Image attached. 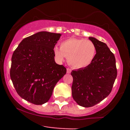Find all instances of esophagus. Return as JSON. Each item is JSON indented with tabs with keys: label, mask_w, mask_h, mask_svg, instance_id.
<instances>
[{
	"label": "esophagus",
	"mask_w": 130,
	"mask_h": 130,
	"mask_svg": "<svg viewBox=\"0 0 130 130\" xmlns=\"http://www.w3.org/2000/svg\"><path fill=\"white\" fill-rule=\"evenodd\" d=\"M72 72V70L70 68H67V73H70Z\"/></svg>",
	"instance_id": "esophagus-1"
}]
</instances>
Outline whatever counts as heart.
<instances>
[{"mask_svg":"<svg viewBox=\"0 0 130 130\" xmlns=\"http://www.w3.org/2000/svg\"><path fill=\"white\" fill-rule=\"evenodd\" d=\"M53 52L59 61H62L66 57L72 67L83 68L89 66L93 61L96 56V47L89 40L70 38L63 41L60 47H55Z\"/></svg>","mask_w":130,"mask_h":130,"instance_id":"obj_1","label":"heart"}]
</instances>
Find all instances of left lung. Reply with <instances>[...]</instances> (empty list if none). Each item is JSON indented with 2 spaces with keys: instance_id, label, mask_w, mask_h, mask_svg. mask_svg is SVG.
Returning a JSON list of instances; mask_svg holds the SVG:
<instances>
[{
  "instance_id": "obj_1",
  "label": "left lung",
  "mask_w": 130,
  "mask_h": 130,
  "mask_svg": "<svg viewBox=\"0 0 130 130\" xmlns=\"http://www.w3.org/2000/svg\"><path fill=\"white\" fill-rule=\"evenodd\" d=\"M88 39L96 45L94 58L87 67L71 72L72 97L84 107L94 106L107 97L117 75L114 54L104 42L93 37Z\"/></svg>"
}]
</instances>
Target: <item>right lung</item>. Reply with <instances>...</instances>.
<instances>
[{"mask_svg": "<svg viewBox=\"0 0 130 130\" xmlns=\"http://www.w3.org/2000/svg\"><path fill=\"white\" fill-rule=\"evenodd\" d=\"M61 34L42 31L21 41L11 57L10 77L21 97L35 105L50 99L66 68L55 61L53 49Z\"/></svg>", "mask_w": 130, "mask_h": 130, "instance_id": "add662e5", "label": "right lung"}]
</instances>
